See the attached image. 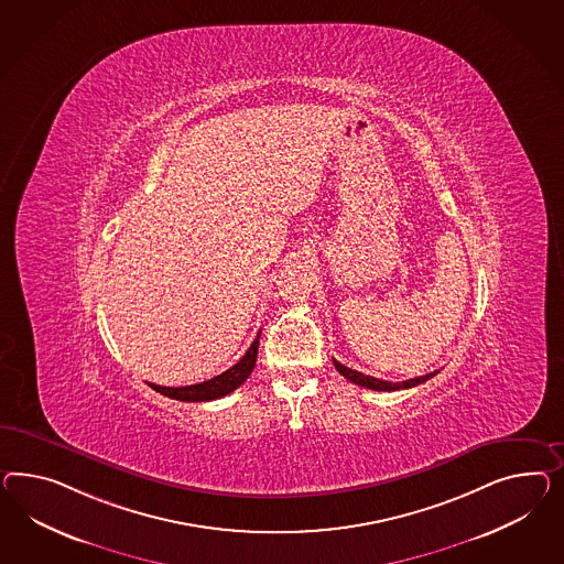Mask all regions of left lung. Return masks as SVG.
Segmentation results:
<instances>
[{
	"label": "left lung",
	"instance_id": "obj_1",
	"mask_svg": "<svg viewBox=\"0 0 564 564\" xmlns=\"http://www.w3.org/2000/svg\"><path fill=\"white\" fill-rule=\"evenodd\" d=\"M333 361H335L336 371H338L340 376H345L347 380L357 383V386H364V388H369V390H378V392H394V390L414 388V386H419V383H423V381L431 380V378L437 373V371H433V373H426V376H421V378H412V380L392 383V381L378 380V378H371V376H366V373H361V371H355V369H350V367L338 364L336 359H333Z\"/></svg>",
	"mask_w": 564,
	"mask_h": 564
}]
</instances>
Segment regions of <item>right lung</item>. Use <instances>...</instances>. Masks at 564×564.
<instances>
[{"mask_svg":"<svg viewBox=\"0 0 564 564\" xmlns=\"http://www.w3.org/2000/svg\"><path fill=\"white\" fill-rule=\"evenodd\" d=\"M259 338L260 333L236 366L229 367L228 371L215 376L212 380L200 381L195 386H183V388H166V386H155V383H150V386L155 392H160V394L167 398H174V400H183V402H209V400L228 397L229 392H234L236 388L242 386L243 381L248 380V376L252 373V369L257 366Z\"/></svg>","mask_w":564,"mask_h":564,"instance_id":"1","label":"right lung"}]
</instances>
